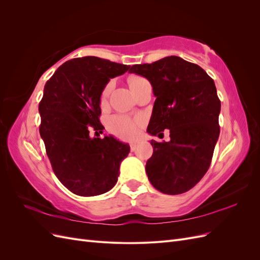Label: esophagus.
<instances>
[{"label": "esophagus", "instance_id": "1", "mask_svg": "<svg viewBox=\"0 0 260 260\" xmlns=\"http://www.w3.org/2000/svg\"><path fill=\"white\" fill-rule=\"evenodd\" d=\"M130 148H131V151H132V152H135V151H136V148H137V143H136V142H132V143H130Z\"/></svg>", "mask_w": 260, "mask_h": 260}]
</instances>
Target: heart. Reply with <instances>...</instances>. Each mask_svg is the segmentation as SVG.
Listing matches in <instances>:
<instances>
[{
	"instance_id": "obj_1",
	"label": "heart",
	"mask_w": 260,
	"mask_h": 260,
	"mask_svg": "<svg viewBox=\"0 0 260 260\" xmlns=\"http://www.w3.org/2000/svg\"><path fill=\"white\" fill-rule=\"evenodd\" d=\"M142 80H144V78L135 76V77L130 78L129 83H130V85H133ZM109 90H111V84L106 85L103 92H102V96H101L102 101H104L107 98ZM107 128L112 133H114L115 136L119 137L120 139H124V140L135 139L138 135L137 122H135L133 120H131L130 118L122 116V115H116V116H113L109 118L107 121Z\"/></svg>"
}]
</instances>
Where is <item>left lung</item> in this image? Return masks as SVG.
<instances>
[{"label": "left lung", "mask_w": 260, "mask_h": 260, "mask_svg": "<svg viewBox=\"0 0 260 260\" xmlns=\"http://www.w3.org/2000/svg\"><path fill=\"white\" fill-rule=\"evenodd\" d=\"M129 73L153 86L147 132L159 137L170 131L169 142L151 141L153 155L145 166L149 182L165 194L184 193L207 172L219 138L221 103L215 82L202 67L178 56L133 65Z\"/></svg>", "instance_id": "8db88e82"}]
</instances>
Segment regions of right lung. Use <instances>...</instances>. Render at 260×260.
<instances>
[{
    "label": "right lung",
    "instance_id": "add662e5",
    "mask_svg": "<svg viewBox=\"0 0 260 260\" xmlns=\"http://www.w3.org/2000/svg\"><path fill=\"white\" fill-rule=\"evenodd\" d=\"M129 66L85 56L67 60L45 83L39 104L40 136L55 176L70 192L95 196L115 186L129 144L105 136L100 122L101 95L108 81Z\"/></svg>",
    "mask_w": 260,
    "mask_h": 260
}]
</instances>
